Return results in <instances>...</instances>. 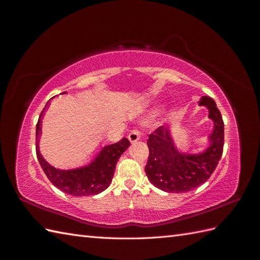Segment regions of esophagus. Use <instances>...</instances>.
I'll list each match as a JSON object with an SVG mask.
<instances>
[{
	"label": "esophagus",
	"mask_w": 260,
	"mask_h": 260,
	"mask_svg": "<svg viewBox=\"0 0 260 260\" xmlns=\"http://www.w3.org/2000/svg\"><path fill=\"white\" fill-rule=\"evenodd\" d=\"M140 138H141L140 132L138 130H136V129L132 130L128 135V139H129V141H130L131 143H136L137 141L140 140Z\"/></svg>",
	"instance_id": "esophagus-1"
}]
</instances>
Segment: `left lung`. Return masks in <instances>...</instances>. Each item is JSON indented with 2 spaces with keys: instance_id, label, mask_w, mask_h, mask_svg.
Returning a JSON list of instances; mask_svg holds the SVG:
<instances>
[{
  "instance_id": "1",
  "label": "left lung",
  "mask_w": 260,
  "mask_h": 260,
  "mask_svg": "<svg viewBox=\"0 0 260 260\" xmlns=\"http://www.w3.org/2000/svg\"><path fill=\"white\" fill-rule=\"evenodd\" d=\"M199 105L206 106L214 129L208 137L209 146L200 154H184L176 147L169 127L161 125L148 136L149 149L145 174L159 190L168 193L191 191L207 181L221 158L224 142L222 116L209 96H203Z\"/></svg>"
}]
</instances>
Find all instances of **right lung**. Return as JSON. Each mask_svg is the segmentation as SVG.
I'll use <instances>...</instances> for the list:
<instances>
[{"label": "right lung", "mask_w": 260, "mask_h": 260, "mask_svg": "<svg viewBox=\"0 0 260 260\" xmlns=\"http://www.w3.org/2000/svg\"><path fill=\"white\" fill-rule=\"evenodd\" d=\"M64 93L66 92H62L60 94ZM49 102L46 103L40 117H39L36 131L37 157L44 174L60 191L73 196L96 195L103 192L112 182L116 164L122 153L129 147V140L127 138H123L119 142L104 146L96 155L95 158L84 167L70 170H60L55 168L43 158L40 149H39V138L41 135L42 124L41 117L43 116L45 108L48 107Z\"/></svg>", "instance_id": "add662e5"}]
</instances>
